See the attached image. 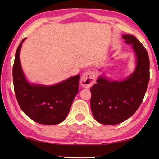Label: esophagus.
I'll use <instances>...</instances> for the list:
<instances>
[{
  "mask_svg": "<svg viewBox=\"0 0 159 159\" xmlns=\"http://www.w3.org/2000/svg\"><path fill=\"white\" fill-rule=\"evenodd\" d=\"M96 80V74L93 72L87 71L84 72L80 78V84L85 88L92 87Z\"/></svg>",
  "mask_w": 159,
  "mask_h": 159,
  "instance_id": "esophagus-1",
  "label": "esophagus"
}]
</instances>
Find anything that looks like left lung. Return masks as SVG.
<instances>
[{"label":"left lung","mask_w":159,"mask_h":159,"mask_svg":"<svg viewBox=\"0 0 159 159\" xmlns=\"http://www.w3.org/2000/svg\"><path fill=\"white\" fill-rule=\"evenodd\" d=\"M126 44L132 46L135 68L126 79L116 80L104 72L91 87V109L100 124L116 125L136 112L142 102L150 79V61L145 47L135 37L123 35Z\"/></svg>","instance_id":"1"}]
</instances>
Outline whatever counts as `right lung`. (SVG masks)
Wrapping results in <instances>:
<instances>
[{
  "label": "right lung",
  "instance_id": "add662e5",
  "mask_svg": "<svg viewBox=\"0 0 159 159\" xmlns=\"http://www.w3.org/2000/svg\"><path fill=\"white\" fill-rule=\"evenodd\" d=\"M25 39L17 48L13 67V85L18 102L23 112L35 122L45 125L61 123L79 92L80 74L52 85L30 83L23 72L20 59Z\"/></svg>",
  "mask_w": 159,
  "mask_h": 159
}]
</instances>
